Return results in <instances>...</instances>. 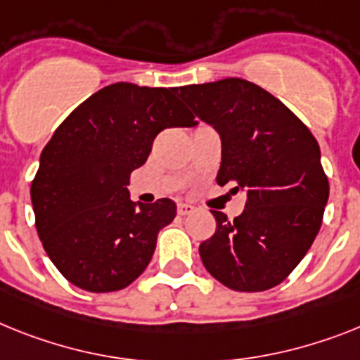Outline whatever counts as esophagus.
Wrapping results in <instances>:
<instances>
[{"instance_id": "1", "label": "esophagus", "mask_w": 360, "mask_h": 360, "mask_svg": "<svg viewBox=\"0 0 360 360\" xmlns=\"http://www.w3.org/2000/svg\"><path fill=\"white\" fill-rule=\"evenodd\" d=\"M194 210H195V208L192 207V205H188V203L177 205V214H179V216H188V214H192Z\"/></svg>"}]
</instances>
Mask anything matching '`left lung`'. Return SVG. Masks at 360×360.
Listing matches in <instances>:
<instances>
[{
    "instance_id": "obj_1",
    "label": "left lung",
    "mask_w": 360,
    "mask_h": 360,
    "mask_svg": "<svg viewBox=\"0 0 360 360\" xmlns=\"http://www.w3.org/2000/svg\"><path fill=\"white\" fill-rule=\"evenodd\" d=\"M179 96L221 137L217 185L245 192L243 212L212 210L216 232L199 245L208 273L229 289L267 291L306 256L322 225L329 183L307 126L243 78L179 87Z\"/></svg>"
}]
</instances>
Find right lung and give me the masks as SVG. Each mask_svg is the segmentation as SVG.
<instances>
[{
	"label": "right lung",
	"mask_w": 360,
	"mask_h": 360,
	"mask_svg": "<svg viewBox=\"0 0 360 360\" xmlns=\"http://www.w3.org/2000/svg\"><path fill=\"white\" fill-rule=\"evenodd\" d=\"M195 126L175 87L117 82L102 87L60 124L31 185L36 231L45 252L84 291L128 288L153 256L175 203H134L131 172L165 128Z\"/></svg>",
	"instance_id": "right-lung-1"
}]
</instances>
